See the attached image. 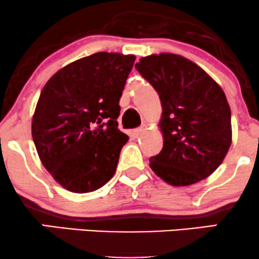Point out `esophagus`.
<instances>
[{
  "label": "esophagus",
  "mask_w": 259,
  "mask_h": 259,
  "mask_svg": "<svg viewBox=\"0 0 259 259\" xmlns=\"http://www.w3.org/2000/svg\"><path fill=\"white\" fill-rule=\"evenodd\" d=\"M144 133H145V127H144V126L138 127V129L134 130V135H135L136 138H139V136H141Z\"/></svg>",
  "instance_id": "esophagus-1"
}]
</instances>
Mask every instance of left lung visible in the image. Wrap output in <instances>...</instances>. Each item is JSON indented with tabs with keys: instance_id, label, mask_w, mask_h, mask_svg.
<instances>
[{
	"instance_id": "1",
	"label": "left lung",
	"mask_w": 259,
	"mask_h": 259,
	"mask_svg": "<svg viewBox=\"0 0 259 259\" xmlns=\"http://www.w3.org/2000/svg\"><path fill=\"white\" fill-rule=\"evenodd\" d=\"M136 70L158 92L162 151L150 167L173 186L206 179L231 145V112L224 91L202 68L173 53L142 57Z\"/></svg>"
}]
</instances>
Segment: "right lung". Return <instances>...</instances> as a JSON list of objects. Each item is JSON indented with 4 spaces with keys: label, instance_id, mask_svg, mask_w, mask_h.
Instances as JSON below:
<instances>
[{
    "label": "right lung",
    "instance_id": "add662e5",
    "mask_svg": "<svg viewBox=\"0 0 259 259\" xmlns=\"http://www.w3.org/2000/svg\"><path fill=\"white\" fill-rule=\"evenodd\" d=\"M135 56L97 52L65 65L44 86L31 134L44 167L76 194L114 175L129 136L118 129L119 100Z\"/></svg>",
    "mask_w": 259,
    "mask_h": 259
}]
</instances>
